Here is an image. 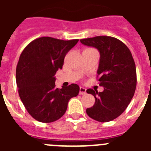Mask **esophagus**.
Wrapping results in <instances>:
<instances>
[{"label":"esophagus","instance_id":"1","mask_svg":"<svg viewBox=\"0 0 151 151\" xmlns=\"http://www.w3.org/2000/svg\"><path fill=\"white\" fill-rule=\"evenodd\" d=\"M87 93L86 92V88H82V87H80L79 88V94H85Z\"/></svg>","mask_w":151,"mask_h":151}]
</instances>
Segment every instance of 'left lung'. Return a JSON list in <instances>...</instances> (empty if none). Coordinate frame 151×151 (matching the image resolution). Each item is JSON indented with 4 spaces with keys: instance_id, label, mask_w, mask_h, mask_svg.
I'll return each instance as SVG.
<instances>
[{
    "instance_id": "8db88e82",
    "label": "left lung",
    "mask_w": 151,
    "mask_h": 151,
    "mask_svg": "<svg viewBox=\"0 0 151 151\" xmlns=\"http://www.w3.org/2000/svg\"><path fill=\"white\" fill-rule=\"evenodd\" d=\"M80 41L100 51L97 78L99 85L104 87L102 92L91 88L86 91L95 97V104L86 113L96 121L110 122L125 111L134 96L137 85L134 59L129 47L113 37L96 36Z\"/></svg>"
}]
</instances>
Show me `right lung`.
<instances>
[{
	"instance_id": "add662e5",
	"label": "right lung",
	"mask_w": 151,
	"mask_h": 151,
	"mask_svg": "<svg viewBox=\"0 0 151 151\" xmlns=\"http://www.w3.org/2000/svg\"><path fill=\"white\" fill-rule=\"evenodd\" d=\"M78 39L69 41L51 37L36 38L24 48L16 69L19 95L28 113L41 122H52L64 115L68 102L79 93L71 84L58 88L55 74L64 58Z\"/></svg>"
}]
</instances>
